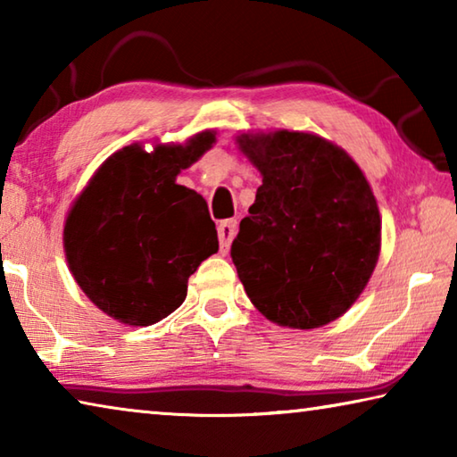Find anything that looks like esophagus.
Instances as JSON below:
<instances>
[{
  "label": "esophagus",
  "instance_id": "obj_1",
  "mask_svg": "<svg viewBox=\"0 0 457 457\" xmlns=\"http://www.w3.org/2000/svg\"><path fill=\"white\" fill-rule=\"evenodd\" d=\"M236 234H237V221L236 220H226V221L220 223L218 236H220L221 253H226L229 250V244H231V239L236 237Z\"/></svg>",
  "mask_w": 457,
  "mask_h": 457
}]
</instances>
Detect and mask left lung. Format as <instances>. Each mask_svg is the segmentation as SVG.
<instances>
[{
	"label": "left lung",
	"instance_id": "1",
	"mask_svg": "<svg viewBox=\"0 0 457 457\" xmlns=\"http://www.w3.org/2000/svg\"><path fill=\"white\" fill-rule=\"evenodd\" d=\"M262 185L231 244L253 306L282 327L319 328L349 311L373 274L381 218L357 163L324 138H237Z\"/></svg>",
	"mask_w": 457,
	"mask_h": 457
}]
</instances>
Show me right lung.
<instances>
[{"mask_svg": "<svg viewBox=\"0 0 457 457\" xmlns=\"http://www.w3.org/2000/svg\"><path fill=\"white\" fill-rule=\"evenodd\" d=\"M213 143L205 130L185 146H125L76 199L64 228L68 266L112 319L133 327L165 319L183 304L189 276L218 252L205 199L175 183Z\"/></svg>", "mask_w": 457, "mask_h": 457, "instance_id": "obj_1", "label": "right lung"}]
</instances>
